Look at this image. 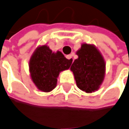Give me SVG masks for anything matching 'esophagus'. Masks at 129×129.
Returning a JSON list of instances; mask_svg holds the SVG:
<instances>
[{"mask_svg": "<svg viewBox=\"0 0 129 129\" xmlns=\"http://www.w3.org/2000/svg\"><path fill=\"white\" fill-rule=\"evenodd\" d=\"M72 56H72L71 54H70V55H67L66 57V58H67V59H69V60H71V62H73V58H72Z\"/></svg>", "mask_w": 129, "mask_h": 129, "instance_id": "34e87169", "label": "esophagus"}]
</instances>
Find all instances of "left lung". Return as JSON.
<instances>
[{"label":"left lung","instance_id":"8db88e82","mask_svg":"<svg viewBox=\"0 0 129 129\" xmlns=\"http://www.w3.org/2000/svg\"><path fill=\"white\" fill-rule=\"evenodd\" d=\"M78 58L71 66L78 88L86 93L99 89L103 82L105 73V62L95 46L83 44L76 52Z\"/></svg>","mask_w":129,"mask_h":129}]
</instances>
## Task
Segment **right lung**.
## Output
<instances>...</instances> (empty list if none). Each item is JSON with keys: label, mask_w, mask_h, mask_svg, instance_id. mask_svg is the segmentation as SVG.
<instances>
[{"label": "right lung", "mask_w": 129, "mask_h": 129, "mask_svg": "<svg viewBox=\"0 0 129 129\" xmlns=\"http://www.w3.org/2000/svg\"><path fill=\"white\" fill-rule=\"evenodd\" d=\"M71 63L61 52L53 53L45 45L34 52L29 62V69L32 80L38 89L49 92L56 86L59 73L69 69Z\"/></svg>", "instance_id": "add662e5"}]
</instances>
